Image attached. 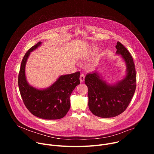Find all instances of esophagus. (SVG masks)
<instances>
[{
    "label": "esophagus",
    "mask_w": 154,
    "mask_h": 154,
    "mask_svg": "<svg viewBox=\"0 0 154 154\" xmlns=\"http://www.w3.org/2000/svg\"><path fill=\"white\" fill-rule=\"evenodd\" d=\"M85 75L83 73H81L80 74V82H83L84 80H85Z\"/></svg>",
    "instance_id": "34e87169"
}]
</instances>
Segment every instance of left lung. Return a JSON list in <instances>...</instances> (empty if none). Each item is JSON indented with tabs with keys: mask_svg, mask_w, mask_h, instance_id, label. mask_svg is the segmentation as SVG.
Instances as JSON below:
<instances>
[{
	"mask_svg": "<svg viewBox=\"0 0 154 154\" xmlns=\"http://www.w3.org/2000/svg\"><path fill=\"white\" fill-rule=\"evenodd\" d=\"M116 54L126 65V74L121 80L110 84L95 71L88 74L85 83L88 88V106L93 115L103 118H113L124 112L136 89L135 64L127 49L118 41Z\"/></svg>",
	"mask_w": 154,
	"mask_h": 154,
	"instance_id": "left-lung-1",
	"label": "left lung"
}]
</instances>
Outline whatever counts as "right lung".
<instances>
[{
    "label": "right lung",
    "instance_id": "1",
    "mask_svg": "<svg viewBox=\"0 0 154 154\" xmlns=\"http://www.w3.org/2000/svg\"><path fill=\"white\" fill-rule=\"evenodd\" d=\"M42 45L38 42L25 54L18 76L20 96L29 112L44 119H58L63 118L71 106L70 96L77 85L80 84V72L60 75L50 86L38 89L30 85L26 76V66L30 52Z\"/></svg>",
    "mask_w": 154,
    "mask_h": 154
}]
</instances>
